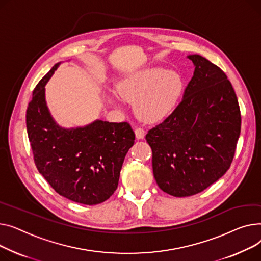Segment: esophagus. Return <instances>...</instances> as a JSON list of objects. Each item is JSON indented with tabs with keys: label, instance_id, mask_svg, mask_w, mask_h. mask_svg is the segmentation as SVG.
I'll use <instances>...</instances> for the list:
<instances>
[{
	"label": "esophagus",
	"instance_id": "esophagus-1",
	"mask_svg": "<svg viewBox=\"0 0 261 261\" xmlns=\"http://www.w3.org/2000/svg\"><path fill=\"white\" fill-rule=\"evenodd\" d=\"M135 135H136V138L138 140H141V139H143L144 136H145V132L141 127H137L135 129Z\"/></svg>",
	"mask_w": 261,
	"mask_h": 261
}]
</instances>
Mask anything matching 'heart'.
I'll return each instance as SVG.
<instances>
[{"mask_svg": "<svg viewBox=\"0 0 261 261\" xmlns=\"http://www.w3.org/2000/svg\"><path fill=\"white\" fill-rule=\"evenodd\" d=\"M119 96L135 103L137 117L148 123H155L171 115L182 93V79L178 72L161 67H150L128 74L118 84ZM109 101L117 105L113 96Z\"/></svg>", "mask_w": 261, "mask_h": 261, "instance_id": "obj_1", "label": "heart"}]
</instances>
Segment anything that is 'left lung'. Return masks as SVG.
<instances>
[{
	"mask_svg": "<svg viewBox=\"0 0 261 261\" xmlns=\"http://www.w3.org/2000/svg\"><path fill=\"white\" fill-rule=\"evenodd\" d=\"M188 58L195 70L180 104L145 137L157 185L174 197L200 193L226 173L241 127L226 74L201 56Z\"/></svg>",
	"mask_w": 261,
	"mask_h": 261,
	"instance_id": "left-lung-1",
	"label": "left lung"
}]
</instances>
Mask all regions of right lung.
Here are the masks:
<instances>
[{
	"label": "right lung",
	"instance_id": "right-lung-1",
	"mask_svg": "<svg viewBox=\"0 0 261 261\" xmlns=\"http://www.w3.org/2000/svg\"><path fill=\"white\" fill-rule=\"evenodd\" d=\"M61 63L38 83L26 111V127L40 174L69 200L95 205L117 190L120 171L135 133L126 122L95 120L85 126L65 128L51 116L45 85Z\"/></svg>",
	"mask_w": 261,
	"mask_h": 261
}]
</instances>
